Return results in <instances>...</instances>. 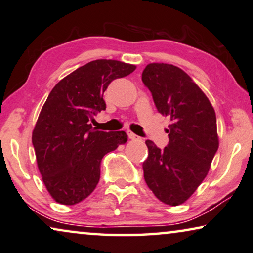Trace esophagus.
Instances as JSON below:
<instances>
[{
	"label": "esophagus",
	"mask_w": 253,
	"mask_h": 253,
	"mask_svg": "<svg viewBox=\"0 0 253 253\" xmlns=\"http://www.w3.org/2000/svg\"><path fill=\"white\" fill-rule=\"evenodd\" d=\"M127 135H129V138L132 139V140H134V139H139L138 135L133 132H131V131H127Z\"/></svg>",
	"instance_id": "1"
}]
</instances>
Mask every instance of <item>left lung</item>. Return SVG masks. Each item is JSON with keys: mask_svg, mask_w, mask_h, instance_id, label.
Wrapping results in <instances>:
<instances>
[{"mask_svg": "<svg viewBox=\"0 0 253 253\" xmlns=\"http://www.w3.org/2000/svg\"><path fill=\"white\" fill-rule=\"evenodd\" d=\"M141 80L160 114L169 116V144L157 148L146 140L145 181L161 202L185 203L207 177L219 147L217 119L206 93L181 68L171 64L146 66Z\"/></svg>", "mask_w": 253, "mask_h": 253, "instance_id": "left-lung-1", "label": "left lung"}]
</instances>
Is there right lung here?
Returning <instances> with one entry per match:
<instances>
[{
    "mask_svg": "<svg viewBox=\"0 0 253 253\" xmlns=\"http://www.w3.org/2000/svg\"><path fill=\"white\" fill-rule=\"evenodd\" d=\"M135 65L113 59L87 63L58 82L43 105L32 142L42 180L56 202L74 206L93 192L106 154L127 140L124 131L93 129L90 121L105 111L104 92L113 80Z\"/></svg>",
    "mask_w": 253,
    "mask_h": 253,
    "instance_id": "add662e5",
    "label": "right lung"
}]
</instances>
